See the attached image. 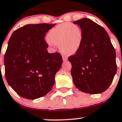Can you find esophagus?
<instances>
[{
  "label": "esophagus",
  "instance_id": "34e87169",
  "mask_svg": "<svg viewBox=\"0 0 122 122\" xmlns=\"http://www.w3.org/2000/svg\"><path fill=\"white\" fill-rule=\"evenodd\" d=\"M68 57L66 56H63V61H67Z\"/></svg>",
  "mask_w": 122,
  "mask_h": 122
}]
</instances>
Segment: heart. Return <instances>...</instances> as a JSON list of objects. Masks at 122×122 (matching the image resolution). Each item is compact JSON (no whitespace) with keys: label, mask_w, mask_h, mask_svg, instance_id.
I'll use <instances>...</instances> for the list:
<instances>
[{"label":"heart","mask_w":122,"mask_h":122,"mask_svg":"<svg viewBox=\"0 0 122 122\" xmlns=\"http://www.w3.org/2000/svg\"><path fill=\"white\" fill-rule=\"evenodd\" d=\"M46 38L50 45H58L59 49L62 53L73 55L81 46L82 33L77 25L64 23L49 30Z\"/></svg>","instance_id":"b5f03b06"}]
</instances>
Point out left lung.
<instances>
[{
	"mask_svg": "<svg viewBox=\"0 0 122 122\" xmlns=\"http://www.w3.org/2000/svg\"><path fill=\"white\" fill-rule=\"evenodd\" d=\"M82 33L80 48L69 57L71 74L77 88L83 92L99 94L108 88L116 73V53L106 30L91 20L73 22Z\"/></svg>",
	"mask_w": 122,
	"mask_h": 122,
	"instance_id": "obj_1",
	"label": "left lung"
}]
</instances>
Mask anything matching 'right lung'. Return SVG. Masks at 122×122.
<instances>
[{"mask_svg":"<svg viewBox=\"0 0 122 122\" xmlns=\"http://www.w3.org/2000/svg\"><path fill=\"white\" fill-rule=\"evenodd\" d=\"M55 24H27L14 31L5 55V77L9 85L21 97L35 99L46 95L53 87L56 73L61 66L59 53H49L44 40Z\"/></svg>","mask_w":122,"mask_h":122,"instance_id":"right-lung-1","label":"right lung"}]
</instances>
